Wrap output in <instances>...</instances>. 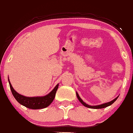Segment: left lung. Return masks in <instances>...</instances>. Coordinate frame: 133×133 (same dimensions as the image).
<instances>
[{
	"instance_id": "obj_1",
	"label": "left lung",
	"mask_w": 133,
	"mask_h": 133,
	"mask_svg": "<svg viewBox=\"0 0 133 133\" xmlns=\"http://www.w3.org/2000/svg\"><path fill=\"white\" fill-rule=\"evenodd\" d=\"M76 96H77L78 100L79 101V102H80L81 103H82V104H83V106H85V107H87V108H93V109H100V108H106L107 107H109V106H110L111 104H112L113 103H114L115 101L117 99V98L118 97H117L116 98H115L114 100H112L110 102H108V103H104V104H100V105H97V106H90V105H89V104H86V103H85V102L83 101V100L82 99L80 98V97L79 96V95H78V94L76 92Z\"/></svg>"
}]
</instances>
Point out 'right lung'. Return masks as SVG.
<instances>
[{
    "instance_id": "1",
    "label": "right lung",
    "mask_w": 133,
    "mask_h": 133,
    "mask_svg": "<svg viewBox=\"0 0 133 133\" xmlns=\"http://www.w3.org/2000/svg\"><path fill=\"white\" fill-rule=\"evenodd\" d=\"M9 86L13 95L14 97L16 100L21 104L28 108L33 109V110H37V109H43L44 108L48 107L50 104L53 102L55 97V94L57 92L58 87V84L55 86V87L51 90L48 95L41 97H26L19 94L17 92L15 91V89L11 85L9 79L8 78Z\"/></svg>"
}]
</instances>
